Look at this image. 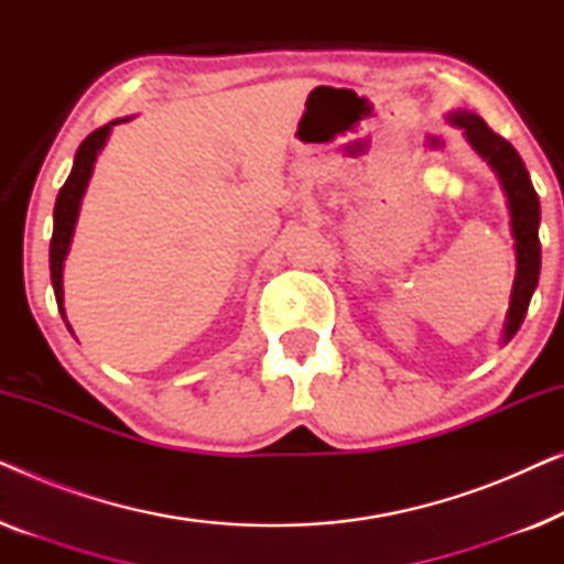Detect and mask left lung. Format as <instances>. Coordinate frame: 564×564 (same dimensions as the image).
<instances>
[{
  "label": "left lung",
  "mask_w": 564,
  "mask_h": 564,
  "mask_svg": "<svg viewBox=\"0 0 564 564\" xmlns=\"http://www.w3.org/2000/svg\"><path fill=\"white\" fill-rule=\"evenodd\" d=\"M449 122L465 130L467 141L480 156L492 166L503 184L508 197V210H511V230L516 238V280L511 290V303H508L506 323H503V344L511 341L516 330L521 328L523 315L529 311L531 295H534L539 282V269H542V243H539V197L534 184L529 180L527 166L511 143L503 135L492 133L480 115L457 110L449 115Z\"/></svg>",
  "instance_id": "1"
}]
</instances>
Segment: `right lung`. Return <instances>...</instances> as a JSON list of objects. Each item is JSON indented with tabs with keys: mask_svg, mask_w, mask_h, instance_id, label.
<instances>
[{
	"mask_svg": "<svg viewBox=\"0 0 564 564\" xmlns=\"http://www.w3.org/2000/svg\"><path fill=\"white\" fill-rule=\"evenodd\" d=\"M126 120H130V118H126ZM126 120H112L110 126L97 128L95 133H89L87 138H84L79 149H76L72 174H68L66 184L61 187L58 197H56V207H53L51 282H53V292H56V303H58L61 315H64V321H66V311H64V259L68 253V246H72V236H74L76 218H79V205H82L84 189H87L91 169H95V161H97V153L102 151V145L107 141V135H110L112 126H118V122H126ZM66 326H68V323H66ZM68 330H72V326H68Z\"/></svg>",
	"mask_w": 564,
	"mask_h": 564,
	"instance_id": "1",
	"label": "right lung"
}]
</instances>
